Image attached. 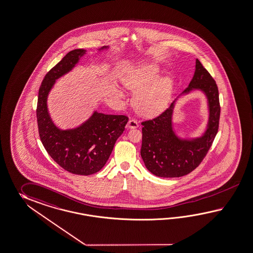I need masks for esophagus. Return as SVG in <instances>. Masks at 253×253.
Listing matches in <instances>:
<instances>
[{
  "mask_svg": "<svg viewBox=\"0 0 253 253\" xmlns=\"http://www.w3.org/2000/svg\"><path fill=\"white\" fill-rule=\"evenodd\" d=\"M127 126H128V128H129V129H135V128L139 127V124L134 119H130L129 122H128Z\"/></svg>",
  "mask_w": 253,
  "mask_h": 253,
  "instance_id": "1",
  "label": "esophagus"
}]
</instances>
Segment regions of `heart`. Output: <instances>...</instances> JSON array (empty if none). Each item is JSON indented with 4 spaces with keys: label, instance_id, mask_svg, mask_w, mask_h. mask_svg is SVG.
Segmentation results:
<instances>
[{
    "label": "heart",
    "instance_id": "heart-1",
    "mask_svg": "<svg viewBox=\"0 0 253 253\" xmlns=\"http://www.w3.org/2000/svg\"><path fill=\"white\" fill-rule=\"evenodd\" d=\"M161 77L155 65H142L131 68L124 79V84L134 90L136 109L142 114L154 116L167 107L172 91V79Z\"/></svg>",
    "mask_w": 253,
    "mask_h": 253
}]
</instances>
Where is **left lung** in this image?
<instances>
[{"label":"left lung","instance_id":"1","mask_svg":"<svg viewBox=\"0 0 253 253\" xmlns=\"http://www.w3.org/2000/svg\"><path fill=\"white\" fill-rule=\"evenodd\" d=\"M193 90L202 91L208 99L210 115L207 129L200 137L180 138L172 128L173 108L179 96ZM178 97L158 117L142 123L141 156L149 171L159 177H180L195 170L208 154L218 129L220 106L217 86L198 59L192 81Z\"/></svg>","mask_w":253,"mask_h":253}]
</instances>
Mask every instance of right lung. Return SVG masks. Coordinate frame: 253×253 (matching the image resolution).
<instances>
[{
    "label": "right lung",
    "instance_id": "obj_1",
    "mask_svg": "<svg viewBox=\"0 0 253 253\" xmlns=\"http://www.w3.org/2000/svg\"><path fill=\"white\" fill-rule=\"evenodd\" d=\"M103 46L99 51L108 49ZM86 50L68 52L43 78L38 92L37 118L38 131L52 159L66 171L89 175L104 167L118 138L123 134L128 117L94 111L85 123L74 129L57 128L50 118L47 97L56 80L71 71Z\"/></svg>",
    "mask_w": 253,
    "mask_h": 253
}]
</instances>
